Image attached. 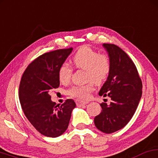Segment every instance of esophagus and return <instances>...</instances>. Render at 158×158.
<instances>
[{
    "label": "esophagus",
    "instance_id": "1",
    "mask_svg": "<svg viewBox=\"0 0 158 158\" xmlns=\"http://www.w3.org/2000/svg\"><path fill=\"white\" fill-rule=\"evenodd\" d=\"M88 102H82V101H76V104L77 106H84L85 105V104H87Z\"/></svg>",
    "mask_w": 158,
    "mask_h": 158
}]
</instances>
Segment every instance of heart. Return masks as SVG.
<instances>
[{
    "label": "heart",
    "mask_w": 158,
    "mask_h": 158,
    "mask_svg": "<svg viewBox=\"0 0 158 158\" xmlns=\"http://www.w3.org/2000/svg\"><path fill=\"white\" fill-rule=\"evenodd\" d=\"M73 64L77 69L85 70V80L90 81L84 85H75L69 90L72 97L79 99H88L94 90V84H101L107 78L111 69V61L109 55L99 54L89 46L80 48L73 58ZM73 75V69L63 64L59 69L58 77L61 83H68Z\"/></svg>",
    "instance_id": "1"
}]
</instances>
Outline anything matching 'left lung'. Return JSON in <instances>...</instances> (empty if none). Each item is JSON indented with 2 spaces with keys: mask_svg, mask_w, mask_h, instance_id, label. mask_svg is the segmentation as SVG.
I'll return each mask as SVG.
<instances>
[{
  "mask_svg": "<svg viewBox=\"0 0 158 158\" xmlns=\"http://www.w3.org/2000/svg\"><path fill=\"white\" fill-rule=\"evenodd\" d=\"M111 61V69L99 95L109 97L110 104L102 103V112L94 118L101 131L111 134L126 126L136 112L142 94V83L136 65L124 51L104 44Z\"/></svg>",
  "mask_w": 158,
  "mask_h": 158,
  "instance_id": "1",
  "label": "left lung"
}]
</instances>
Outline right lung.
<instances>
[{
  "instance_id": "add662e5",
  "label": "right lung",
  "mask_w": 158,
  "mask_h": 158,
  "mask_svg": "<svg viewBox=\"0 0 158 158\" xmlns=\"http://www.w3.org/2000/svg\"><path fill=\"white\" fill-rule=\"evenodd\" d=\"M73 48L58 49L40 55L28 65L19 84V97L25 116L34 128L48 137H57L67 130L73 110L72 99L56 104L51 92L59 86V69Z\"/></svg>"
}]
</instances>
